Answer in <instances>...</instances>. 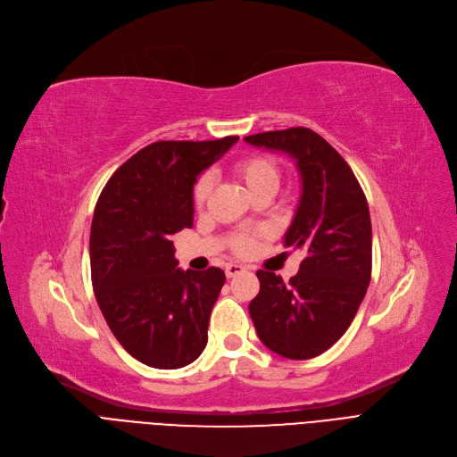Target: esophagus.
<instances>
[{"instance_id":"34e87169","label":"esophagus","mask_w":457,"mask_h":457,"mask_svg":"<svg viewBox=\"0 0 457 457\" xmlns=\"http://www.w3.org/2000/svg\"><path fill=\"white\" fill-rule=\"evenodd\" d=\"M241 273H245V267H244V265H239V263H228V265L225 267V275H227V278L237 277V275H241Z\"/></svg>"}]
</instances>
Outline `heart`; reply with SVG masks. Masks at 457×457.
I'll return each instance as SVG.
<instances>
[{"mask_svg": "<svg viewBox=\"0 0 457 457\" xmlns=\"http://www.w3.org/2000/svg\"><path fill=\"white\" fill-rule=\"evenodd\" d=\"M234 175L244 182L247 192L254 197L263 192H277L280 186V168L271 156L267 154H251L245 158H239L232 166ZM212 194V177L203 175L194 186V203L201 208ZM256 245V239L251 234H239L232 241V249L237 254H249Z\"/></svg>", "mask_w": 457, "mask_h": 457, "instance_id": "obj_1", "label": "heart"}]
</instances>
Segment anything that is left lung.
Here are the masks:
<instances>
[{
    "mask_svg": "<svg viewBox=\"0 0 457 457\" xmlns=\"http://www.w3.org/2000/svg\"><path fill=\"white\" fill-rule=\"evenodd\" d=\"M245 142L297 162L303 192L284 245L306 251L287 284L273 271L256 273L260 291L249 313L270 351L310 360L346 332L367 293L372 265L367 199L351 166L312 129L260 132Z\"/></svg>",
    "mask_w": 457,
    "mask_h": 457,
    "instance_id": "1",
    "label": "left lung"
}]
</instances>
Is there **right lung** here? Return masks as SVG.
Wrapping results in <instances>:
<instances>
[{"instance_id":"obj_1","label":"right lung","mask_w":457,"mask_h":457,"mask_svg":"<svg viewBox=\"0 0 457 457\" xmlns=\"http://www.w3.org/2000/svg\"><path fill=\"white\" fill-rule=\"evenodd\" d=\"M239 138L154 142L116 170L90 230L92 286L120 345L154 369L195 361L225 284L220 267L182 271L171 236L194 227V184Z\"/></svg>"}]
</instances>
